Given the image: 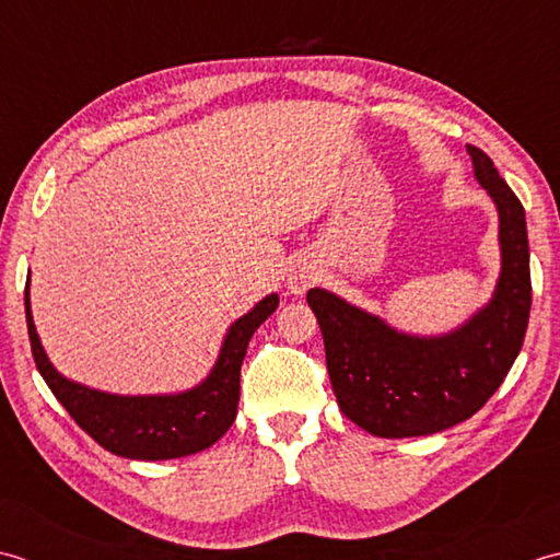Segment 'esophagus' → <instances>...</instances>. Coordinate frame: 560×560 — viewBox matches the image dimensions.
I'll return each mask as SVG.
<instances>
[{
	"instance_id": "34e87169",
	"label": "esophagus",
	"mask_w": 560,
	"mask_h": 560,
	"mask_svg": "<svg viewBox=\"0 0 560 560\" xmlns=\"http://www.w3.org/2000/svg\"><path fill=\"white\" fill-rule=\"evenodd\" d=\"M310 280H312L310 272H300V276H292L290 278V288L294 292H302V290H306V284H310Z\"/></svg>"
}]
</instances>
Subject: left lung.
Listing matches in <instances>:
<instances>
[{"instance_id":"8db88e82","label":"left lung","mask_w":560,"mask_h":560,"mask_svg":"<svg viewBox=\"0 0 560 560\" xmlns=\"http://www.w3.org/2000/svg\"><path fill=\"white\" fill-rule=\"evenodd\" d=\"M476 178L498 205L503 272L493 302L444 338H408L376 316L310 290L326 368L340 410L376 438H420L481 410L520 355L529 324L532 278L524 208L490 156L466 144Z\"/></svg>"}]
</instances>
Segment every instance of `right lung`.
Wrapping results in <instances>:
<instances>
[{
	"instance_id": "obj_1",
	"label": "right lung",
	"mask_w": 560,
	"mask_h": 560,
	"mask_svg": "<svg viewBox=\"0 0 560 560\" xmlns=\"http://www.w3.org/2000/svg\"><path fill=\"white\" fill-rule=\"evenodd\" d=\"M26 324L36 368L74 423L101 447L128 459H176L210 447L232 428L238 406V376L254 330L278 310V294L266 296L230 328L212 374L196 389L178 396H113L67 382L43 352L33 326L28 284Z\"/></svg>"
}]
</instances>
